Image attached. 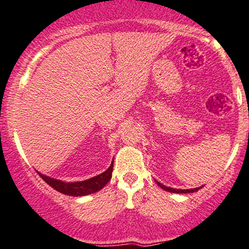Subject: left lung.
<instances>
[{
    "mask_svg": "<svg viewBox=\"0 0 249 249\" xmlns=\"http://www.w3.org/2000/svg\"><path fill=\"white\" fill-rule=\"evenodd\" d=\"M157 185L160 187V188H162L164 190H167V192H171V193H182V194H186V193H194L196 192V190H198L199 188H194V189H174V188H171V187H166L164 186L162 183L158 182L157 181Z\"/></svg>",
    "mask_w": 249,
    "mask_h": 249,
    "instance_id": "obj_1",
    "label": "left lung"
}]
</instances>
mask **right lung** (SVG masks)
<instances>
[{"mask_svg":"<svg viewBox=\"0 0 249 249\" xmlns=\"http://www.w3.org/2000/svg\"><path fill=\"white\" fill-rule=\"evenodd\" d=\"M113 171V162L110 166L99 176L91 178V179L85 181H79V182H63V181L52 179L50 177H46L44 174H38L42 178V180L50 185L52 188H54L57 192L62 193V194L69 196H84L89 194H93V193L100 190L112 178Z\"/></svg>","mask_w":249,"mask_h":249,"instance_id":"right-lung-1","label":"right lung"}]
</instances>
